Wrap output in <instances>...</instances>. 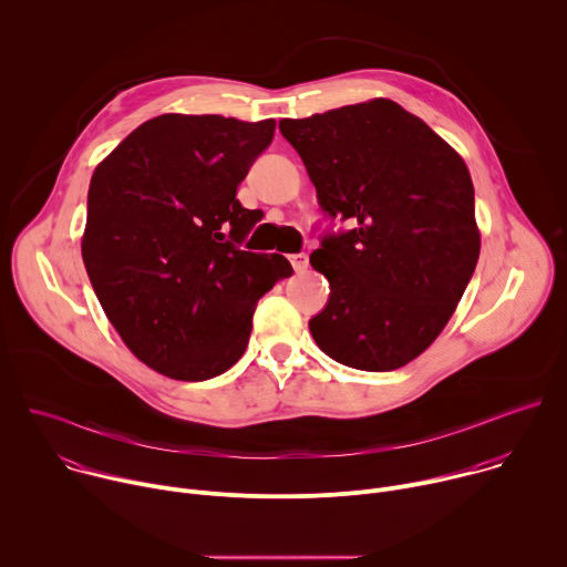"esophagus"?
<instances>
[{
  "instance_id": "obj_1",
  "label": "esophagus",
  "mask_w": 567,
  "mask_h": 567,
  "mask_svg": "<svg viewBox=\"0 0 567 567\" xmlns=\"http://www.w3.org/2000/svg\"><path fill=\"white\" fill-rule=\"evenodd\" d=\"M289 262H291V267L296 269V274H302V271H307L309 258H307L305 254H293V256H289Z\"/></svg>"
}]
</instances>
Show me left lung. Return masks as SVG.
Masks as SVG:
<instances>
[{
  "label": "left lung",
  "instance_id": "1",
  "mask_svg": "<svg viewBox=\"0 0 567 567\" xmlns=\"http://www.w3.org/2000/svg\"><path fill=\"white\" fill-rule=\"evenodd\" d=\"M320 208L354 224L309 256L330 280L309 320L334 361L388 372L417 359L446 328L480 256L464 158L388 99L282 118Z\"/></svg>",
  "mask_w": 567,
  "mask_h": 567
}]
</instances>
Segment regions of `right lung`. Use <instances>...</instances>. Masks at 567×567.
<instances>
[{
  "instance_id": "add662e5",
  "label": "right lung",
  "mask_w": 567,
  "mask_h": 567,
  "mask_svg": "<svg viewBox=\"0 0 567 567\" xmlns=\"http://www.w3.org/2000/svg\"><path fill=\"white\" fill-rule=\"evenodd\" d=\"M276 121L164 114L96 166L83 262L127 350L158 374L204 381L245 354L258 300L293 274L239 241L262 219L235 199Z\"/></svg>"
}]
</instances>
